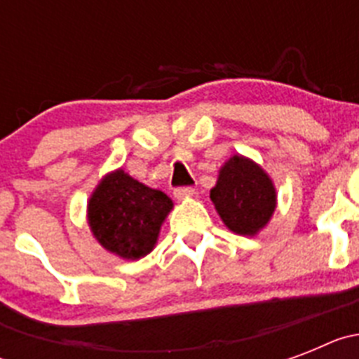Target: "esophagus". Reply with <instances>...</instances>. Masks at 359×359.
Segmentation results:
<instances>
[{"mask_svg":"<svg viewBox=\"0 0 359 359\" xmlns=\"http://www.w3.org/2000/svg\"><path fill=\"white\" fill-rule=\"evenodd\" d=\"M192 194H194V189H192V187H177V189H174V198L177 199L190 198Z\"/></svg>","mask_w":359,"mask_h":359,"instance_id":"1","label":"esophagus"}]
</instances>
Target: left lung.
I'll return each instance as SVG.
<instances>
[{"instance_id": "8db88e82", "label": "left lung", "mask_w": 359, "mask_h": 359, "mask_svg": "<svg viewBox=\"0 0 359 359\" xmlns=\"http://www.w3.org/2000/svg\"><path fill=\"white\" fill-rule=\"evenodd\" d=\"M210 199L223 223L239 236H255L275 212L277 194L268 174L243 156H233L219 170Z\"/></svg>"}]
</instances>
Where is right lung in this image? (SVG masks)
Listing matches in <instances>:
<instances>
[{"label":"right lung","instance_id":"add662e5","mask_svg":"<svg viewBox=\"0 0 359 359\" xmlns=\"http://www.w3.org/2000/svg\"><path fill=\"white\" fill-rule=\"evenodd\" d=\"M172 208L161 190L145 187L116 170L104 177L88 205V221L97 241L123 259H140L156 244L160 226Z\"/></svg>","mask_w":359,"mask_h":359}]
</instances>
